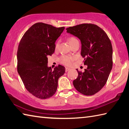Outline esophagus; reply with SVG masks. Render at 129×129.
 I'll use <instances>...</instances> for the list:
<instances>
[{
    "mask_svg": "<svg viewBox=\"0 0 129 129\" xmlns=\"http://www.w3.org/2000/svg\"><path fill=\"white\" fill-rule=\"evenodd\" d=\"M70 70H71V68H68V67H66V69H65L66 72H68V71H70Z\"/></svg>",
    "mask_w": 129,
    "mask_h": 129,
    "instance_id": "esophagus-1",
    "label": "esophagus"
}]
</instances>
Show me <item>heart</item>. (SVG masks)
<instances>
[{
  "label": "heart",
  "instance_id": "heart-1",
  "mask_svg": "<svg viewBox=\"0 0 129 129\" xmlns=\"http://www.w3.org/2000/svg\"><path fill=\"white\" fill-rule=\"evenodd\" d=\"M68 41L69 42L70 45L71 46L74 43H75L76 42L78 41L76 38H74L73 36H71L68 39ZM58 41L57 42V43L56 44V46H55L56 48L58 47ZM73 60H74L73 57L68 56V55H62L59 58L60 62H61V63L66 66H70L72 64Z\"/></svg>",
  "mask_w": 129,
  "mask_h": 129
}]
</instances>
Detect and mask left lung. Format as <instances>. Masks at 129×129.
I'll return each instance as SVG.
<instances>
[{
	"label": "left lung",
	"instance_id": "obj_1",
	"mask_svg": "<svg viewBox=\"0 0 129 129\" xmlns=\"http://www.w3.org/2000/svg\"><path fill=\"white\" fill-rule=\"evenodd\" d=\"M66 30L81 40L83 62L87 66L84 72L76 70L78 76L73 82L74 87L83 95H94L104 86L112 69L111 41L105 31L93 24L77 25Z\"/></svg>",
	"mask_w": 129,
	"mask_h": 129
}]
</instances>
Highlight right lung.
<instances>
[{"label":"right lung","instance_id":"1","mask_svg":"<svg viewBox=\"0 0 129 129\" xmlns=\"http://www.w3.org/2000/svg\"><path fill=\"white\" fill-rule=\"evenodd\" d=\"M64 27H56L43 22L34 24L20 41L17 52V69L25 88L40 99L53 96L58 80L65 72L58 65L52 70L47 67L48 56L55 52V42Z\"/></svg>","mask_w":129,"mask_h":129}]
</instances>
